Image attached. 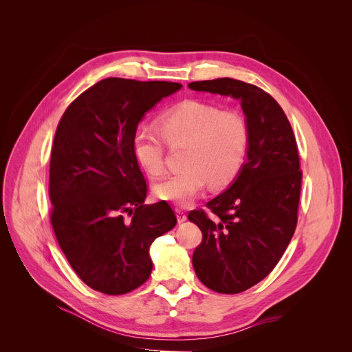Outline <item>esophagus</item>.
<instances>
[{"label":"esophagus","mask_w":352,"mask_h":352,"mask_svg":"<svg viewBox=\"0 0 352 352\" xmlns=\"http://www.w3.org/2000/svg\"><path fill=\"white\" fill-rule=\"evenodd\" d=\"M175 213H177V219H178L179 223H182V221L186 220V213H185L182 209L177 208V209H175Z\"/></svg>","instance_id":"1"}]
</instances>
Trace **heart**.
<instances>
[{
    "label": "heart",
    "instance_id": "1",
    "mask_svg": "<svg viewBox=\"0 0 352 352\" xmlns=\"http://www.w3.org/2000/svg\"><path fill=\"white\" fill-rule=\"evenodd\" d=\"M155 131L138 129L132 138V152L138 164L153 178L166 174V145L182 147L179 166L184 167L155 186L166 202L185 206L205 189L230 185L241 174L249 150L250 131L246 118L236 110L184 100L163 111ZM165 142H163L162 140Z\"/></svg>",
    "mask_w": 352,
    "mask_h": 352
}]
</instances>
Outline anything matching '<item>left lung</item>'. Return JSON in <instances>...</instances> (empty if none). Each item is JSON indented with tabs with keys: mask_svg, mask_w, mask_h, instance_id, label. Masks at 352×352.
Listing matches in <instances>:
<instances>
[{
	"mask_svg": "<svg viewBox=\"0 0 352 352\" xmlns=\"http://www.w3.org/2000/svg\"><path fill=\"white\" fill-rule=\"evenodd\" d=\"M192 90L238 98L250 131L248 160L235 182L188 219L202 231L192 263L220 294H238L276 267L295 232L302 184L291 124L263 89L231 78L189 83Z\"/></svg>",
	"mask_w": 352,
	"mask_h": 352,
	"instance_id": "obj_1",
	"label": "left lung"
}]
</instances>
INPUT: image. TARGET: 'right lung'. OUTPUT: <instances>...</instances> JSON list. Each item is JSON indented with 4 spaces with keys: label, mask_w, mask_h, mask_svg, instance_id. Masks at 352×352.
Here are the masks:
<instances>
[{
    "label": "right lung",
    "mask_w": 352,
    "mask_h": 352,
    "mask_svg": "<svg viewBox=\"0 0 352 352\" xmlns=\"http://www.w3.org/2000/svg\"><path fill=\"white\" fill-rule=\"evenodd\" d=\"M181 83L107 78L80 93L61 117L50 159V220L78 277L121 295L152 273L148 246L174 228L162 200L143 205L147 182L132 152L146 111Z\"/></svg>",
    "instance_id": "add662e5"
}]
</instances>
